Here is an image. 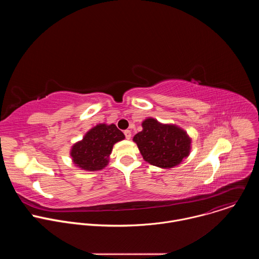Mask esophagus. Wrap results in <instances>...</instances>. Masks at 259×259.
I'll return each instance as SVG.
<instances>
[{"label": "esophagus", "mask_w": 259, "mask_h": 259, "mask_svg": "<svg viewBox=\"0 0 259 259\" xmlns=\"http://www.w3.org/2000/svg\"><path fill=\"white\" fill-rule=\"evenodd\" d=\"M124 134H125V136H126L127 139H130V138H131V131H130V130H125V131H124Z\"/></svg>", "instance_id": "obj_1"}]
</instances>
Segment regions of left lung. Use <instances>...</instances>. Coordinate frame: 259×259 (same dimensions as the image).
Instances as JSON below:
<instances>
[{"instance_id":"1","label":"left lung","mask_w":259,"mask_h":259,"mask_svg":"<svg viewBox=\"0 0 259 259\" xmlns=\"http://www.w3.org/2000/svg\"><path fill=\"white\" fill-rule=\"evenodd\" d=\"M141 126L142 131L133 137V141L145 162L170 169L189 157L192 138L182 128L162 124L154 118L145 119Z\"/></svg>"}]
</instances>
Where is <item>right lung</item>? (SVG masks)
Masks as SVG:
<instances>
[{"label":"right lung","instance_id":"add662e5","mask_svg":"<svg viewBox=\"0 0 259 259\" xmlns=\"http://www.w3.org/2000/svg\"><path fill=\"white\" fill-rule=\"evenodd\" d=\"M123 139L124 133L115 124H98L71 146L72 163L85 171L101 170L108 164L114 144Z\"/></svg>","mask_w":259,"mask_h":259}]
</instances>
